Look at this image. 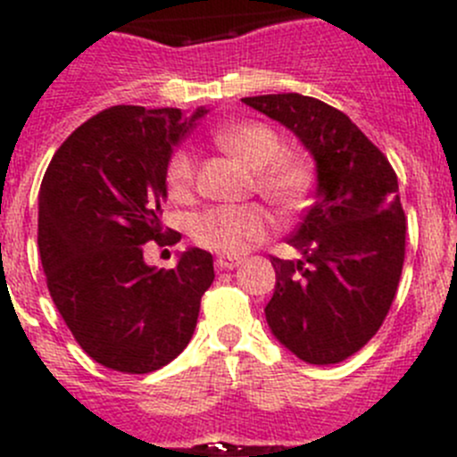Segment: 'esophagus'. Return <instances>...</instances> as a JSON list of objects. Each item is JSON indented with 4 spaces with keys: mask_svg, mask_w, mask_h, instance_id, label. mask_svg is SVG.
<instances>
[{
    "mask_svg": "<svg viewBox=\"0 0 457 457\" xmlns=\"http://www.w3.org/2000/svg\"><path fill=\"white\" fill-rule=\"evenodd\" d=\"M238 265H241V261H238V258H228V256H219V258H216V270H219V271L237 270Z\"/></svg>",
    "mask_w": 457,
    "mask_h": 457,
    "instance_id": "1",
    "label": "esophagus"
}]
</instances>
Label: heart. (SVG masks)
<instances>
[{
    "label": "heart",
    "instance_id": "1",
    "mask_svg": "<svg viewBox=\"0 0 457 457\" xmlns=\"http://www.w3.org/2000/svg\"><path fill=\"white\" fill-rule=\"evenodd\" d=\"M220 150L241 159L254 172V187L276 212L289 214L307 203L314 186V165L307 156L283 152V137L261 121H237L212 132ZM165 187L174 201H192L196 192V159L179 150L165 170ZM270 234V216L256 203L220 205L199 214L192 237L205 250L223 256H241Z\"/></svg>",
    "mask_w": 457,
    "mask_h": 457
}]
</instances>
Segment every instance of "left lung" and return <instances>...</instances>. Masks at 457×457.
I'll return each mask as SVG.
<instances>
[{
	"label": "left lung",
	"instance_id": "1",
	"mask_svg": "<svg viewBox=\"0 0 457 457\" xmlns=\"http://www.w3.org/2000/svg\"><path fill=\"white\" fill-rule=\"evenodd\" d=\"M243 104L294 132L316 161L314 203L289 238L301 261L271 256V334L310 365L353 356L380 329L398 292L404 220L398 177L345 112L296 92Z\"/></svg>",
	"mask_w": 457,
	"mask_h": 457
}]
</instances>
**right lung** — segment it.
<instances>
[{"label": "right lung", "mask_w": 457, "mask_h": 457, "mask_svg": "<svg viewBox=\"0 0 457 457\" xmlns=\"http://www.w3.org/2000/svg\"><path fill=\"white\" fill-rule=\"evenodd\" d=\"M203 114L112 105L62 143L41 181L37 243L48 292L79 347L108 370H161L195 334L212 254L192 247L165 271L143 261V245L181 238L161 223L165 170Z\"/></svg>", "instance_id": "1"}]
</instances>
